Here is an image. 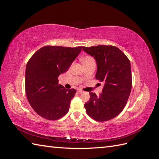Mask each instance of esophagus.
Returning a JSON list of instances; mask_svg holds the SVG:
<instances>
[{"instance_id": "1", "label": "esophagus", "mask_w": 159, "mask_h": 159, "mask_svg": "<svg viewBox=\"0 0 159 159\" xmlns=\"http://www.w3.org/2000/svg\"><path fill=\"white\" fill-rule=\"evenodd\" d=\"M78 93H84V91L81 90V89H78Z\"/></svg>"}]
</instances>
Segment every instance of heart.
Instances as JSON below:
<instances>
[{
    "label": "heart",
    "instance_id": "obj_1",
    "mask_svg": "<svg viewBox=\"0 0 159 159\" xmlns=\"http://www.w3.org/2000/svg\"><path fill=\"white\" fill-rule=\"evenodd\" d=\"M91 60H93V58L91 57H90V56H85V57H84L83 58L81 59V61H82V63H84V62L90 61Z\"/></svg>",
    "mask_w": 159,
    "mask_h": 159
}]
</instances>
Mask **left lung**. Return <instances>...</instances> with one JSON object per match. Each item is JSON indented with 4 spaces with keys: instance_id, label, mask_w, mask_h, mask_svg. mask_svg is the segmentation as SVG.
Returning a JSON list of instances; mask_svg holds the SVG:
<instances>
[{
    "instance_id": "1",
    "label": "left lung",
    "mask_w": 159,
    "mask_h": 159,
    "mask_svg": "<svg viewBox=\"0 0 159 159\" xmlns=\"http://www.w3.org/2000/svg\"><path fill=\"white\" fill-rule=\"evenodd\" d=\"M97 63L95 78L104 81L102 93L99 97L89 93L90 98L84 104L86 112L98 121H106L121 113L126 105L132 87L130 61L118 48L99 45L82 47Z\"/></svg>"
}]
</instances>
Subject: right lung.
<instances>
[{"mask_svg": "<svg viewBox=\"0 0 159 159\" xmlns=\"http://www.w3.org/2000/svg\"><path fill=\"white\" fill-rule=\"evenodd\" d=\"M81 47L47 46L36 52L26 68V94L35 112L46 119L57 120L68 112L76 93L58 84V76L68 70Z\"/></svg>", "mask_w": 159, "mask_h": 159, "instance_id": "obj_1", "label": "right lung"}]
</instances>
